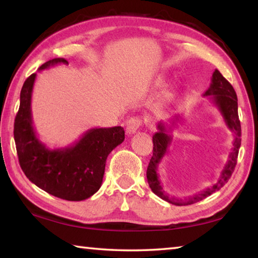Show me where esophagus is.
<instances>
[{"label":"esophagus","mask_w":258,"mask_h":258,"mask_svg":"<svg viewBox=\"0 0 258 258\" xmlns=\"http://www.w3.org/2000/svg\"><path fill=\"white\" fill-rule=\"evenodd\" d=\"M141 123L142 120L140 117H131V118L126 121V132L128 134L137 133V131L139 130Z\"/></svg>","instance_id":"1"}]
</instances>
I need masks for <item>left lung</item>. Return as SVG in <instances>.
I'll return each mask as SVG.
<instances>
[{
    "mask_svg": "<svg viewBox=\"0 0 258 258\" xmlns=\"http://www.w3.org/2000/svg\"><path fill=\"white\" fill-rule=\"evenodd\" d=\"M204 97H209V100L218 109V111H220L222 117H223L226 127L234 134L232 149H231V152L229 154V159L226 161L224 168L222 169L218 181L213 186L206 187V189L198 192V194L189 196V197H185L183 199L169 197L164 191L163 185H161L158 174V166L161 159L164 158V156L168 152V147L172 142V135L169 134V132H172L176 127L181 117H174L169 121V125L164 123V121H159L157 124V130L158 131L152 135L154 150H152V157L147 168L148 183H149V186L151 187V190L155 195L165 200V202L176 205V206H185V205H191L200 202V200L211 196L213 192L220 190L229 181V178L234 171L235 165H237L240 145H241V138H240L241 137V126H240V120L238 116V98L233 86L222 76V74L217 69H215V72L213 73L212 76L211 85H209L206 92L204 93Z\"/></svg>",
    "mask_w": 258,
    "mask_h": 258,
    "instance_id": "left-lung-1",
    "label": "left lung"
}]
</instances>
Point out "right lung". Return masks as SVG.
<instances>
[{
    "label": "right lung",
    "instance_id": "add662e5",
    "mask_svg": "<svg viewBox=\"0 0 258 258\" xmlns=\"http://www.w3.org/2000/svg\"><path fill=\"white\" fill-rule=\"evenodd\" d=\"M55 64H68L63 58L46 61L44 71ZM36 74L25 81L20 106L15 119V142L20 167L28 180L54 197L69 202L90 198L102 184L108 155L125 139L121 126L87 130L73 145L50 149L33 125L32 95Z\"/></svg>",
    "mask_w": 258,
    "mask_h": 258
}]
</instances>
